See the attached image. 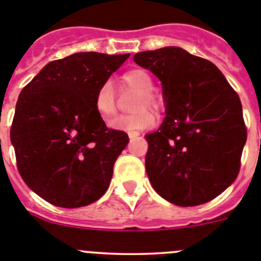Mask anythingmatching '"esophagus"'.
<instances>
[{
    "label": "esophagus",
    "instance_id": "esophagus-1",
    "mask_svg": "<svg viewBox=\"0 0 261 261\" xmlns=\"http://www.w3.org/2000/svg\"><path fill=\"white\" fill-rule=\"evenodd\" d=\"M128 136L130 140H133V138H136L140 136V132H137V130H130V132H128Z\"/></svg>",
    "mask_w": 261,
    "mask_h": 261
}]
</instances>
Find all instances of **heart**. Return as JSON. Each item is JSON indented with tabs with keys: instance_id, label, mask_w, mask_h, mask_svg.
<instances>
[{
	"instance_id": "heart-1",
	"label": "heart",
	"mask_w": 261,
	"mask_h": 261,
	"mask_svg": "<svg viewBox=\"0 0 261 261\" xmlns=\"http://www.w3.org/2000/svg\"><path fill=\"white\" fill-rule=\"evenodd\" d=\"M120 82L123 89L137 91V95L133 99V110H138L137 112L125 116L119 117L112 123V126L117 129H126V130H138V129L150 128L155 123V117L149 110L145 107L158 108L159 102L156 96L153 94V77L147 70L141 68L130 69L125 71L121 77ZM94 108L99 117L108 123L111 119H114L116 115V96L110 82H103L96 90L94 95Z\"/></svg>"
}]
</instances>
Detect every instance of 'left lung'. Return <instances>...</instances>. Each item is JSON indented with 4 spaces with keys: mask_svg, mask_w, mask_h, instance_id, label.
Instances as JSON below:
<instances>
[{
    "mask_svg": "<svg viewBox=\"0 0 261 261\" xmlns=\"http://www.w3.org/2000/svg\"><path fill=\"white\" fill-rule=\"evenodd\" d=\"M162 82L166 117L146 135L145 167L158 195L179 206L216 199L237 179L247 140L242 103L213 62L179 47L135 55Z\"/></svg>",
    "mask_w": 261,
    "mask_h": 261,
    "instance_id": "1",
    "label": "left lung"
}]
</instances>
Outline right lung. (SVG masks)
<instances>
[{"label": "right lung", "instance_id": "right-lung-1", "mask_svg": "<svg viewBox=\"0 0 261 261\" xmlns=\"http://www.w3.org/2000/svg\"><path fill=\"white\" fill-rule=\"evenodd\" d=\"M129 56L74 53L50 61L20 91L10 129L18 171L49 204L81 208L107 191L129 137L107 128L94 95Z\"/></svg>", "mask_w": 261, "mask_h": 261}]
</instances>
